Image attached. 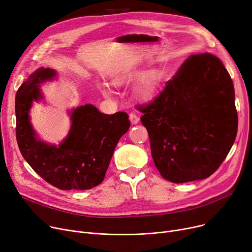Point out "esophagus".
<instances>
[{
    "mask_svg": "<svg viewBox=\"0 0 252 252\" xmlns=\"http://www.w3.org/2000/svg\"><path fill=\"white\" fill-rule=\"evenodd\" d=\"M129 121L131 125H137L140 121V117L135 113H129Z\"/></svg>",
    "mask_w": 252,
    "mask_h": 252,
    "instance_id": "1",
    "label": "esophagus"
}]
</instances>
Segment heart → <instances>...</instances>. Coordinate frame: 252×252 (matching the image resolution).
Here are the masks:
<instances>
[{
  "label": "heart",
  "mask_w": 252,
  "mask_h": 252,
  "mask_svg": "<svg viewBox=\"0 0 252 252\" xmlns=\"http://www.w3.org/2000/svg\"><path fill=\"white\" fill-rule=\"evenodd\" d=\"M141 74L142 73L140 71H125L123 73H119L116 76H114L112 79V83L116 87L124 86L128 82L133 81V79L140 77ZM157 81H158L157 76L154 72H148L145 74L142 77L141 83L136 90V96L142 100L149 99L156 89ZM101 92L102 94L106 97L110 96V90L106 86L101 87Z\"/></svg>",
  "instance_id": "b5f03b06"
}]
</instances>
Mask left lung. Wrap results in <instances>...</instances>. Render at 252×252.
<instances>
[{
	"mask_svg": "<svg viewBox=\"0 0 252 252\" xmlns=\"http://www.w3.org/2000/svg\"><path fill=\"white\" fill-rule=\"evenodd\" d=\"M138 110L155 166L169 182L208 178L236 139L232 78L221 61L208 53L191 55L160 94Z\"/></svg>",
	"mask_w": 252,
	"mask_h": 252,
	"instance_id": "left-lung-1",
	"label": "left lung"
}]
</instances>
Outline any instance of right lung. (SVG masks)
I'll return each mask as SVG.
<instances>
[{"label":"right lung","instance_id":"add662e5","mask_svg":"<svg viewBox=\"0 0 252 252\" xmlns=\"http://www.w3.org/2000/svg\"><path fill=\"white\" fill-rule=\"evenodd\" d=\"M56 71L38 68L16 93V139L24 159L46 182L60 190H88L104 180L113 151L130 124L126 112L104 114L92 104L70 111L71 126L63 142L39 141L30 121L32 101L43 99L39 85Z\"/></svg>","mask_w":252,"mask_h":252}]
</instances>
